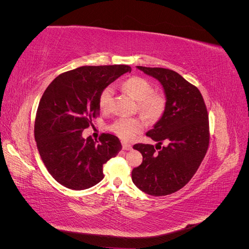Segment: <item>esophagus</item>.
Wrapping results in <instances>:
<instances>
[{
    "label": "esophagus",
    "instance_id": "obj_1",
    "mask_svg": "<svg viewBox=\"0 0 249 249\" xmlns=\"http://www.w3.org/2000/svg\"><path fill=\"white\" fill-rule=\"evenodd\" d=\"M123 149L130 150V149H132V145L129 144V143H126V142H123Z\"/></svg>",
    "mask_w": 249,
    "mask_h": 249
}]
</instances>
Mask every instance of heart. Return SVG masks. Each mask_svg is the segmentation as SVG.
<instances>
[{
	"mask_svg": "<svg viewBox=\"0 0 249 249\" xmlns=\"http://www.w3.org/2000/svg\"><path fill=\"white\" fill-rule=\"evenodd\" d=\"M124 91L138 102L141 114L149 122H157L166 108V99L160 92H154L150 82L141 77H131L122 84ZM114 90L108 86L103 89L99 97L101 110L109 109ZM144 127V122L140 118H119L111 125V131L124 140L133 139Z\"/></svg>",
	"mask_w": 249,
	"mask_h": 249,
	"instance_id": "obj_1",
	"label": "heart"
}]
</instances>
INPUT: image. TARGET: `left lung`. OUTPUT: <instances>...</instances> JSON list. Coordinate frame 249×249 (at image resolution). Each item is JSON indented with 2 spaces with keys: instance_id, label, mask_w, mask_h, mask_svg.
Masks as SVG:
<instances>
[{
  "instance_id": "left-lung-1",
  "label": "left lung",
  "mask_w": 249,
  "mask_h": 249,
  "mask_svg": "<svg viewBox=\"0 0 249 249\" xmlns=\"http://www.w3.org/2000/svg\"><path fill=\"white\" fill-rule=\"evenodd\" d=\"M161 83L166 108L146 136L157 141L133 146L141 153L140 166L132 171L133 183L153 196L183 188L198 169L209 146V116L199 90L179 73L162 67L136 66ZM165 142L168 144L161 147ZM159 149V151H157Z\"/></svg>"
}]
</instances>
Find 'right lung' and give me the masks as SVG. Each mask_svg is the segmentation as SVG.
Instances as JSON below:
<instances>
[{
	"mask_svg": "<svg viewBox=\"0 0 249 249\" xmlns=\"http://www.w3.org/2000/svg\"><path fill=\"white\" fill-rule=\"evenodd\" d=\"M125 72L127 65L81 66L54 79L42 94L34 135L39 155L59 184L84 190L104 178L103 165L122 150L119 139L103 134L99 141L82 132L100 114L104 88Z\"/></svg>",
	"mask_w": 249,
	"mask_h": 249,
	"instance_id": "right-lung-1",
	"label": "right lung"
}]
</instances>
